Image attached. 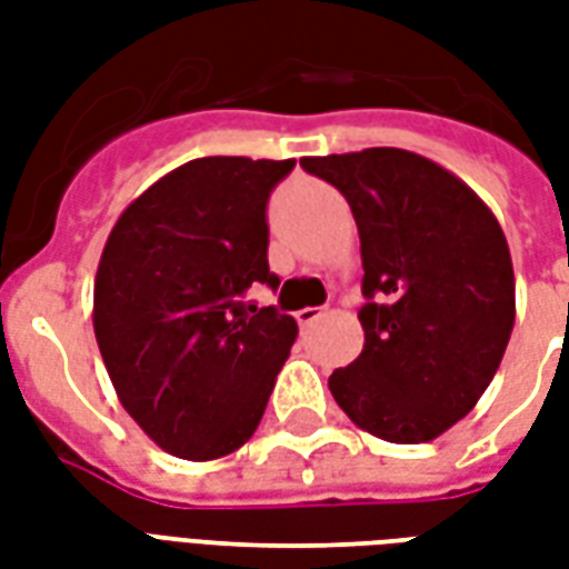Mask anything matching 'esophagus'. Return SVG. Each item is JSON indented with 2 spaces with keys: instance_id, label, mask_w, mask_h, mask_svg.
Here are the masks:
<instances>
[{
  "instance_id": "1",
  "label": "esophagus",
  "mask_w": 569,
  "mask_h": 569,
  "mask_svg": "<svg viewBox=\"0 0 569 569\" xmlns=\"http://www.w3.org/2000/svg\"><path fill=\"white\" fill-rule=\"evenodd\" d=\"M322 317H326V308H305L296 313V320L301 329H310V326H313V322H320Z\"/></svg>"
}]
</instances>
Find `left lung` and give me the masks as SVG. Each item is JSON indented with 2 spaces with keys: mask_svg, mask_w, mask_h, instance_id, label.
<instances>
[{
  "mask_svg": "<svg viewBox=\"0 0 569 569\" xmlns=\"http://www.w3.org/2000/svg\"><path fill=\"white\" fill-rule=\"evenodd\" d=\"M350 203L362 249L366 345L329 378L359 429L439 439L488 390L515 326V273L497 216L463 179L406 149L301 158Z\"/></svg>",
  "mask_w": 569,
  "mask_h": 569,
  "instance_id": "left-lung-1",
  "label": "left lung"
}]
</instances>
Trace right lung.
<instances>
[{
    "instance_id": "right-lung-1",
    "label": "right lung",
    "mask_w": 569,
    "mask_h": 569,
    "mask_svg": "<svg viewBox=\"0 0 569 569\" xmlns=\"http://www.w3.org/2000/svg\"><path fill=\"white\" fill-rule=\"evenodd\" d=\"M296 161L194 158L142 191L109 231L93 335L118 402L158 448L219 460L259 427L298 326L243 298L280 286L264 207Z\"/></svg>"
}]
</instances>
